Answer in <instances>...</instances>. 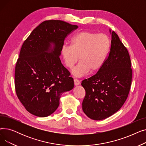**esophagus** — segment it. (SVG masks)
<instances>
[{"label": "esophagus", "instance_id": "obj_1", "mask_svg": "<svg viewBox=\"0 0 146 146\" xmlns=\"http://www.w3.org/2000/svg\"><path fill=\"white\" fill-rule=\"evenodd\" d=\"M74 84L75 86H78L80 84V81L78 79H74Z\"/></svg>", "mask_w": 146, "mask_h": 146}]
</instances>
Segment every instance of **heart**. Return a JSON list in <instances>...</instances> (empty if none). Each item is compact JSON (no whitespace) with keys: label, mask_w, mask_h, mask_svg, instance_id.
I'll return each instance as SVG.
<instances>
[{"label":"heart","mask_w":146,"mask_h":146,"mask_svg":"<svg viewBox=\"0 0 146 146\" xmlns=\"http://www.w3.org/2000/svg\"><path fill=\"white\" fill-rule=\"evenodd\" d=\"M111 47L109 36L104 34L82 31L73 36L71 45H63L61 54L64 64L72 68L79 60L80 62L72 70L76 77H82L90 71H99L108 56Z\"/></svg>","instance_id":"b5f03b06"}]
</instances>
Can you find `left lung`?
Masks as SVG:
<instances>
[{
    "label": "left lung",
    "mask_w": 146,
    "mask_h": 146,
    "mask_svg": "<svg viewBox=\"0 0 146 146\" xmlns=\"http://www.w3.org/2000/svg\"><path fill=\"white\" fill-rule=\"evenodd\" d=\"M111 45L108 57L97 73L83 80L86 91L82 110L92 119L102 120L123 105L131 88L133 71L128 51L118 35L111 29Z\"/></svg>",
    "instance_id": "8db88e82"
}]
</instances>
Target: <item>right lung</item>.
Returning <instances> with one entry per match:
<instances>
[{"label":"right lung","instance_id":"1","mask_svg":"<svg viewBox=\"0 0 146 146\" xmlns=\"http://www.w3.org/2000/svg\"><path fill=\"white\" fill-rule=\"evenodd\" d=\"M78 28L60 20L45 21L23 43L15 67V90L34 115H50L62 94L73 88V79L59 56L65 38Z\"/></svg>","mask_w":146,"mask_h":146}]
</instances>
